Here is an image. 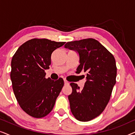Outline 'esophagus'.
<instances>
[{
	"label": "esophagus",
	"instance_id": "34e87169",
	"mask_svg": "<svg viewBox=\"0 0 135 135\" xmlns=\"http://www.w3.org/2000/svg\"><path fill=\"white\" fill-rule=\"evenodd\" d=\"M64 85H69V82H68L66 80H64Z\"/></svg>",
	"mask_w": 135,
	"mask_h": 135
}]
</instances>
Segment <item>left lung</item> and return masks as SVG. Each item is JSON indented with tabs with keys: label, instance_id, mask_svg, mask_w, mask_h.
Instances as JSON below:
<instances>
[{
	"label": "left lung",
	"instance_id": "8db88e82",
	"mask_svg": "<svg viewBox=\"0 0 135 135\" xmlns=\"http://www.w3.org/2000/svg\"><path fill=\"white\" fill-rule=\"evenodd\" d=\"M64 47L79 53L80 64L76 73H86L82 90L77 84H70L73 88L68 96L71 110L78 120L90 121L102 113L109 101L116 82L115 58L98 40L91 38L68 42Z\"/></svg>",
	"mask_w": 135,
	"mask_h": 135
}]
</instances>
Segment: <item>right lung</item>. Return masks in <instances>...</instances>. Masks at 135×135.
<instances>
[{
  "label": "right lung",
  "mask_w": 135,
  "mask_h": 135,
  "mask_svg": "<svg viewBox=\"0 0 135 135\" xmlns=\"http://www.w3.org/2000/svg\"><path fill=\"white\" fill-rule=\"evenodd\" d=\"M65 43L32 38L20 46L13 56L10 73L13 90L22 109L33 117L48 115L63 87V79H46L45 70L50 68L53 51Z\"/></svg>",
  "instance_id": "obj_1"
}]
</instances>
